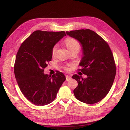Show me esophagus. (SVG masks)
Instances as JSON below:
<instances>
[{
    "mask_svg": "<svg viewBox=\"0 0 130 130\" xmlns=\"http://www.w3.org/2000/svg\"><path fill=\"white\" fill-rule=\"evenodd\" d=\"M70 79H71V77L68 75H66V81H69Z\"/></svg>",
    "mask_w": 130,
    "mask_h": 130,
    "instance_id": "34e87169",
    "label": "esophagus"
}]
</instances>
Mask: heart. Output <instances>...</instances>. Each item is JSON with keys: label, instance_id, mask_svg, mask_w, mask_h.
I'll return each instance as SVG.
<instances>
[{"label": "heart", "instance_id": "b5f03b06", "mask_svg": "<svg viewBox=\"0 0 130 130\" xmlns=\"http://www.w3.org/2000/svg\"><path fill=\"white\" fill-rule=\"evenodd\" d=\"M65 43L69 52H72L73 51V50H75L79 51V50L80 49V43H79L77 41L76 39H74L73 38H68L67 39H66ZM57 48H58V46L57 45H55L53 47L52 51V56H54L55 54H56ZM65 69H67V68H65Z\"/></svg>", "mask_w": 130, "mask_h": 130}]
</instances>
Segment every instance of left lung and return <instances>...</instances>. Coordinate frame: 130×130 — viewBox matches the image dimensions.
I'll use <instances>...</instances> for the list:
<instances>
[{
  "label": "left lung",
  "instance_id": "obj_1",
  "mask_svg": "<svg viewBox=\"0 0 130 130\" xmlns=\"http://www.w3.org/2000/svg\"><path fill=\"white\" fill-rule=\"evenodd\" d=\"M76 39L83 47V57L78 70L86 78L77 74L72 78L78 85L73 93L80 102L92 104L103 99L111 89L116 75V65L108 44L95 32L89 29L67 31Z\"/></svg>",
  "mask_w": 130,
  "mask_h": 130
}]
</instances>
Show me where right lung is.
Wrapping results in <instances>:
<instances>
[{
	"label": "right lung",
	"instance_id": "obj_1",
	"mask_svg": "<svg viewBox=\"0 0 130 130\" xmlns=\"http://www.w3.org/2000/svg\"><path fill=\"white\" fill-rule=\"evenodd\" d=\"M65 36L63 31H35L18 51L15 76L22 93L32 104L43 106L52 103L66 80L61 72L52 76L43 73L44 68L52 60L53 47Z\"/></svg>",
	"mask_w": 130,
	"mask_h": 130
}]
</instances>
